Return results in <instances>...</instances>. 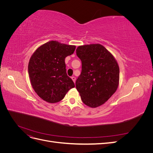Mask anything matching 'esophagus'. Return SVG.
<instances>
[{
    "label": "esophagus",
    "instance_id": "34e87169",
    "mask_svg": "<svg viewBox=\"0 0 153 153\" xmlns=\"http://www.w3.org/2000/svg\"><path fill=\"white\" fill-rule=\"evenodd\" d=\"M71 79L73 80V81L74 82H75V81H76V78L74 76H71Z\"/></svg>",
    "mask_w": 153,
    "mask_h": 153
}]
</instances>
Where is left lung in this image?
Masks as SVG:
<instances>
[{
	"instance_id": "8db88e82",
	"label": "left lung",
	"mask_w": 153,
	"mask_h": 153,
	"mask_svg": "<svg viewBox=\"0 0 153 153\" xmlns=\"http://www.w3.org/2000/svg\"><path fill=\"white\" fill-rule=\"evenodd\" d=\"M76 55L82 61V72L76 88L85 105H102L117 89L119 67L110 52L100 44L79 46Z\"/></svg>"
}]
</instances>
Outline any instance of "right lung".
<instances>
[{"instance_id":"add662e5","label":"right lung","mask_w":153,"mask_h":153,"mask_svg":"<svg viewBox=\"0 0 153 153\" xmlns=\"http://www.w3.org/2000/svg\"><path fill=\"white\" fill-rule=\"evenodd\" d=\"M76 47L50 41L32 55L28 65L31 85L41 99L50 103L62 100L74 82L66 73L65 58Z\"/></svg>"}]
</instances>
